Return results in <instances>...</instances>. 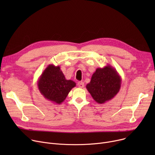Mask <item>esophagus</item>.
Listing matches in <instances>:
<instances>
[{
  "label": "esophagus",
  "instance_id": "esophagus-1",
  "mask_svg": "<svg viewBox=\"0 0 155 155\" xmlns=\"http://www.w3.org/2000/svg\"><path fill=\"white\" fill-rule=\"evenodd\" d=\"M78 86L79 88H83L84 87V83L83 82H79L78 83Z\"/></svg>",
  "mask_w": 155,
  "mask_h": 155
}]
</instances>
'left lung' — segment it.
Masks as SVG:
<instances>
[{
	"instance_id": "8db88e82",
	"label": "left lung",
	"mask_w": 155,
	"mask_h": 155,
	"mask_svg": "<svg viewBox=\"0 0 155 155\" xmlns=\"http://www.w3.org/2000/svg\"><path fill=\"white\" fill-rule=\"evenodd\" d=\"M121 82V77L117 70L107 64L96 69L86 88L93 99L102 104L110 101L117 95L120 88Z\"/></svg>"
}]
</instances>
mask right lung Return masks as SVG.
Segmentation results:
<instances>
[{"mask_svg":"<svg viewBox=\"0 0 155 155\" xmlns=\"http://www.w3.org/2000/svg\"><path fill=\"white\" fill-rule=\"evenodd\" d=\"M76 83L67 80L60 66L49 64L38 80V87L45 99L54 104H61Z\"/></svg>","mask_w":155,"mask_h":155,"instance_id":"1","label":"right lung"}]
</instances>
